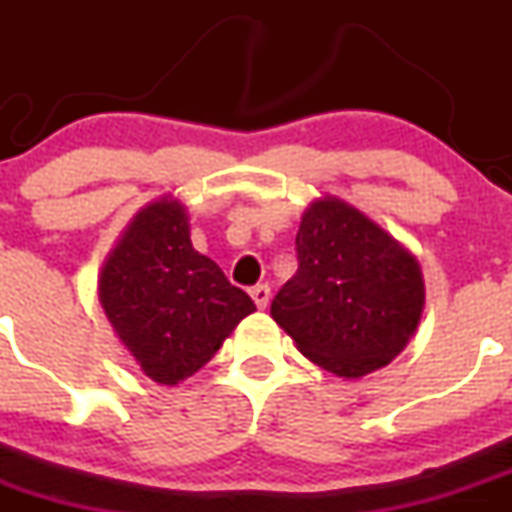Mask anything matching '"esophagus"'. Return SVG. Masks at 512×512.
<instances>
[{"label": "esophagus", "instance_id": "obj_1", "mask_svg": "<svg viewBox=\"0 0 512 512\" xmlns=\"http://www.w3.org/2000/svg\"><path fill=\"white\" fill-rule=\"evenodd\" d=\"M250 297L255 299L257 309H265L267 304H270V287H267V285L252 287V289H250Z\"/></svg>", "mask_w": 512, "mask_h": 512}]
</instances>
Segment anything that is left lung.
I'll use <instances>...</instances> for the list:
<instances>
[{
	"mask_svg": "<svg viewBox=\"0 0 512 512\" xmlns=\"http://www.w3.org/2000/svg\"><path fill=\"white\" fill-rule=\"evenodd\" d=\"M297 272L270 314L324 371L359 379L389 364L421 322L426 289L416 257L344 200L302 215Z\"/></svg>",
	"mask_w": 512,
	"mask_h": 512,
	"instance_id": "1",
	"label": "left lung"
}]
</instances>
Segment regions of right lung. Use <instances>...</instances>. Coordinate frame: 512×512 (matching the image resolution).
<instances>
[{"label": "right lung", "mask_w": 512, "mask_h": 512, "mask_svg": "<svg viewBox=\"0 0 512 512\" xmlns=\"http://www.w3.org/2000/svg\"><path fill=\"white\" fill-rule=\"evenodd\" d=\"M98 299L143 374L165 386L193 376L255 302L190 242L175 198L146 205L103 262Z\"/></svg>", "instance_id": "1"}]
</instances>
